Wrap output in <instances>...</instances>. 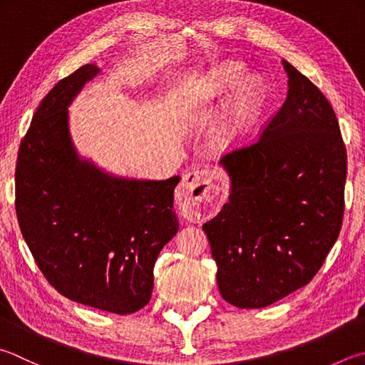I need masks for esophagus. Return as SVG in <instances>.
<instances>
[{
  "mask_svg": "<svg viewBox=\"0 0 365 365\" xmlns=\"http://www.w3.org/2000/svg\"><path fill=\"white\" fill-rule=\"evenodd\" d=\"M215 181L211 170L189 171L182 176L180 197L190 217H206L217 208L221 187Z\"/></svg>",
  "mask_w": 365,
  "mask_h": 365,
  "instance_id": "34e87169",
  "label": "esophagus"
}]
</instances>
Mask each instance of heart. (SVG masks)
<instances>
[{"instance_id": "obj_1", "label": "heart", "mask_w": 365, "mask_h": 365, "mask_svg": "<svg viewBox=\"0 0 365 365\" xmlns=\"http://www.w3.org/2000/svg\"><path fill=\"white\" fill-rule=\"evenodd\" d=\"M243 73V66L237 61H224L198 81L185 100L192 108L206 106L233 91L212 128V140L221 149L238 146L262 113L264 82L256 76H246L242 80Z\"/></svg>"}]
</instances>
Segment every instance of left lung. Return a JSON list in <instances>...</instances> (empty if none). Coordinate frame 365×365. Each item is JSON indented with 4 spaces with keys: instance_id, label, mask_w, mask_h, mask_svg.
Masks as SVG:
<instances>
[{
    "instance_id": "left-lung-1",
    "label": "left lung",
    "mask_w": 365,
    "mask_h": 365,
    "mask_svg": "<svg viewBox=\"0 0 365 365\" xmlns=\"http://www.w3.org/2000/svg\"><path fill=\"white\" fill-rule=\"evenodd\" d=\"M287 97L256 143L219 165L230 194L203 224L217 286L238 308H262L310 283L345 208L346 149L324 95L289 61Z\"/></svg>"
}]
</instances>
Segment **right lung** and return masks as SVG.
Listing matches in <instances>:
<instances>
[{
    "mask_svg": "<svg viewBox=\"0 0 365 365\" xmlns=\"http://www.w3.org/2000/svg\"><path fill=\"white\" fill-rule=\"evenodd\" d=\"M98 73L93 63L81 66L41 101L19 148L16 211L55 289L78 304L130 314L149 304L155 259L180 229L173 192L181 178H122L79 155L68 106Z\"/></svg>",
    "mask_w": 365,
    "mask_h": 365,
    "instance_id": "obj_1",
    "label": "right lung"
}]
</instances>
